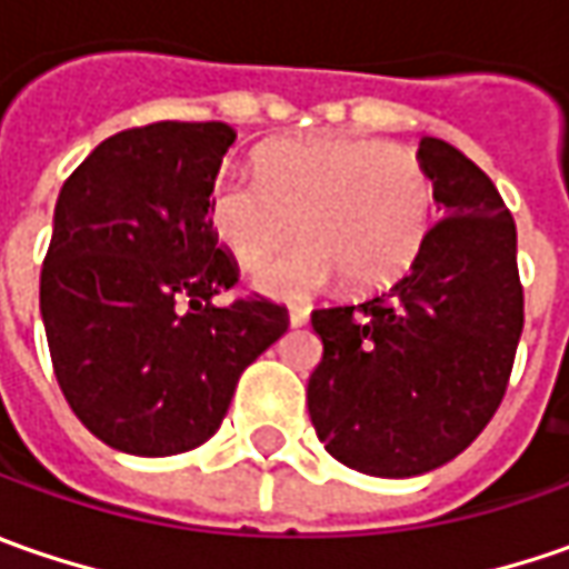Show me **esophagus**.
<instances>
[{"mask_svg":"<svg viewBox=\"0 0 569 569\" xmlns=\"http://www.w3.org/2000/svg\"><path fill=\"white\" fill-rule=\"evenodd\" d=\"M289 323H292V327L308 323V308H289Z\"/></svg>","mask_w":569,"mask_h":569,"instance_id":"obj_1","label":"esophagus"}]
</instances>
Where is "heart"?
I'll return each mask as SVG.
<instances>
[{
  "label": "heart",
  "mask_w": 569,
  "mask_h": 569,
  "mask_svg": "<svg viewBox=\"0 0 569 569\" xmlns=\"http://www.w3.org/2000/svg\"><path fill=\"white\" fill-rule=\"evenodd\" d=\"M435 188L409 148L346 134L273 141L258 153V182L220 172L207 223L242 267H258L299 226L308 242L261 267L258 286L277 299H308L340 273L381 289L416 264L431 232Z\"/></svg>",
  "instance_id": "heart-1"
}]
</instances>
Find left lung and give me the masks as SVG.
<instances>
[{
    "mask_svg": "<svg viewBox=\"0 0 569 569\" xmlns=\"http://www.w3.org/2000/svg\"><path fill=\"white\" fill-rule=\"evenodd\" d=\"M419 160L443 220L416 264L368 302L311 311V425L333 460L381 479L431 472L479 438L522 333L517 223L498 188L441 138H421Z\"/></svg>",
    "mask_w": 569,
    "mask_h": 569,
    "instance_id": "1",
    "label": "left lung"
}]
</instances>
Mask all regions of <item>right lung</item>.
<instances>
[{"label":"right lung","mask_w":569,"mask_h":569,"mask_svg":"<svg viewBox=\"0 0 569 569\" xmlns=\"http://www.w3.org/2000/svg\"><path fill=\"white\" fill-rule=\"evenodd\" d=\"M232 141L226 122L128 128L59 191L40 315L71 412L112 450L201 447L242 371L289 327L283 305L267 299L213 302L239 280L207 223Z\"/></svg>","instance_id":"right-lung-1"}]
</instances>
